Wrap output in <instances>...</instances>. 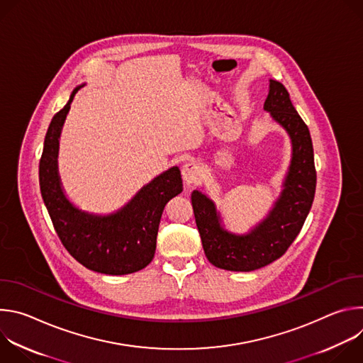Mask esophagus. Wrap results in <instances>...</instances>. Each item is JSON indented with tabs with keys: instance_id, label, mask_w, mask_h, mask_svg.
Here are the masks:
<instances>
[{
	"instance_id": "1",
	"label": "esophagus",
	"mask_w": 363,
	"mask_h": 363,
	"mask_svg": "<svg viewBox=\"0 0 363 363\" xmlns=\"http://www.w3.org/2000/svg\"><path fill=\"white\" fill-rule=\"evenodd\" d=\"M182 178L188 186L196 185L202 181V169L196 162H186L182 167Z\"/></svg>"
}]
</instances>
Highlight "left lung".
I'll return each mask as SVG.
<instances>
[{"mask_svg": "<svg viewBox=\"0 0 363 363\" xmlns=\"http://www.w3.org/2000/svg\"><path fill=\"white\" fill-rule=\"evenodd\" d=\"M264 109L289 132L293 143L286 188L269 218L248 235H233L220 227L216 206L208 198L198 191L191 196L205 255L218 269L252 272L273 263L291 245L312 208L316 191L312 138L280 82L270 80Z\"/></svg>", "mask_w": 363, "mask_h": 363, "instance_id": "1", "label": "left lung"}]
</instances>
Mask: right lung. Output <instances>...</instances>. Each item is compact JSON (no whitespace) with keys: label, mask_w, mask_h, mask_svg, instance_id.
Returning <instances> with one entry per match:
<instances>
[{"label":"right lung","mask_w":363,"mask_h":363,"mask_svg":"<svg viewBox=\"0 0 363 363\" xmlns=\"http://www.w3.org/2000/svg\"><path fill=\"white\" fill-rule=\"evenodd\" d=\"M79 89L47 129L38 165L41 196L62 244L82 266L103 274H130L152 262L165 205L182 192L181 172L175 167L155 178L113 216L94 217L74 208L60 188L57 149L65 118Z\"/></svg>","instance_id":"1"}]
</instances>
